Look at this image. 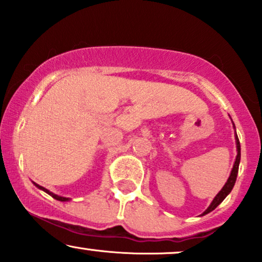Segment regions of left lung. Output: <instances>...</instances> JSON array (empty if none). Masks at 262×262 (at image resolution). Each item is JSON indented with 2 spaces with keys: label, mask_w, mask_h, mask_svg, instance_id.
Here are the masks:
<instances>
[{
  "label": "left lung",
  "mask_w": 262,
  "mask_h": 262,
  "mask_svg": "<svg viewBox=\"0 0 262 262\" xmlns=\"http://www.w3.org/2000/svg\"><path fill=\"white\" fill-rule=\"evenodd\" d=\"M236 134V133H235ZM235 139H236V149H237V155H236V159H235V162H234V166H233V170H231L230 172V176L229 179H228L227 183L224 185V187L222 188V191L219 192V193L215 196L214 200H213V202L210 203V206L207 208L206 210L203 212V214H207V213L212 212L213 209H215L217 207L221 204L222 202L224 201V198L228 196V194L230 193V191L233 189L234 187V183L236 181V176H237V170H239V162H240V143H239V139H237V135H235Z\"/></svg>",
  "instance_id": "left-lung-1"
}]
</instances>
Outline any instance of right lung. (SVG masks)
Listing matches in <instances>:
<instances>
[{
    "mask_svg": "<svg viewBox=\"0 0 262 262\" xmlns=\"http://www.w3.org/2000/svg\"><path fill=\"white\" fill-rule=\"evenodd\" d=\"M35 186H37L38 188H40V189H43L44 192H47L48 194H50V196H52L53 198H55V200H58V201H61V202H64V201H69V198H66V197H60V196H58V194H54L53 192H50L49 189H47V188H44V187H41V186H39V185H37V183H34Z\"/></svg>",
    "mask_w": 262,
    "mask_h": 262,
    "instance_id": "right-lung-1",
    "label": "right lung"
}]
</instances>
